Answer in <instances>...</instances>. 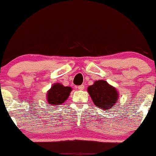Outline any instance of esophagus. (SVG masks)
Instances as JSON below:
<instances>
[{
  "instance_id": "34e87169",
  "label": "esophagus",
  "mask_w": 156,
  "mask_h": 156,
  "mask_svg": "<svg viewBox=\"0 0 156 156\" xmlns=\"http://www.w3.org/2000/svg\"><path fill=\"white\" fill-rule=\"evenodd\" d=\"M77 89H78V90H83V89H84V85L78 86V87H77Z\"/></svg>"
}]
</instances>
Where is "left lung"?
I'll return each instance as SVG.
<instances>
[{
  "instance_id": "8db88e82",
  "label": "left lung",
  "mask_w": 156,
  "mask_h": 156,
  "mask_svg": "<svg viewBox=\"0 0 156 156\" xmlns=\"http://www.w3.org/2000/svg\"><path fill=\"white\" fill-rule=\"evenodd\" d=\"M88 92L94 104L103 110H111L118 100L117 91L105 80H97L88 87Z\"/></svg>"
}]
</instances>
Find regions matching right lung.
<instances>
[{
  "mask_svg": "<svg viewBox=\"0 0 156 156\" xmlns=\"http://www.w3.org/2000/svg\"><path fill=\"white\" fill-rule=\"evenodd\" d=\"M72 89L69 87H64L60 83L53 84L48 93V102L50 104L61 105L67 99Z\"/></svg>",
  "mask_w": 156,
  "mask_h": 156,
  "instance_id": "add662e5",
  "label": "right lung"
}]
</instances>
